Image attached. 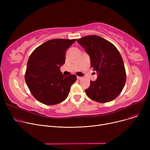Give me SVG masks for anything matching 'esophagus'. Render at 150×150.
<instances>
[{"label": "esophagus", "instance_id": "esophagus-1", "mask_svg": "<svg viewBox=\"0 0 150 150\" xmlns=\"http://www.w3.org/2000/svg\"><path fill=\"white\" fill-rule=\"evenodd\" d=\"M83 78V77H81V76H77V79L78 80H81Z\"/></svg>", "mask_w": 150, "mask_h": 150}]
</instances>
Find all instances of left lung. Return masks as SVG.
I'll return each mask as SVG.
<instances>
[{
  "instance_id": "left-lung-1",
  "label": "left lung",
  "mask_w": 150,
  "mask_h": 150,
  "mask_svg": "<svg viewBox=\"0 0 150 150\" xmlns=\"http://www.w3.org/2000/svg\"><path fill=\"white\" fill-rule=\"evenodd\" d=\"M90 57L91 66L97 72L96 81H91L85 90L89 98L99 103L116 98L126 82L124 62L119 50L111 42L97 35L86 36L76 41Z\"/></svg>"
}]
</instances>
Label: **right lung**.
Returning a JSON list of instances; mask_svg holds the SVG:
<instances>
[{"label":"right lung","mask_w":150,"mask_h":150,"mask_svg":"<svg viewBox=\"0 0 150 150\" xmlns=\"http://www.w3.org/2000/svg\"><path fill=\"white\" fill-rule=\"evenodd\" d=\"M76 39H54L38 47L28 59L25 80L33 96L46 105L61 103L68 97L75 75H63L67 49Z\"/></svg>","instance_id":"add662e5"}]
</instances>
